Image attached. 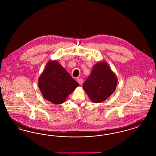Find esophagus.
Wrapping results in <instances>:
<instances>
[{
    "label": "esophagus",
    "instance_id": "34e87169",
    "mask_svg": "<svg viewBox=\"0 0 156 156\" xmlns=\"http://www.w3.org/2000/svg\"><path fill=\"white\" fill-rule=\"evenodd\" d=\"M77 82L79 83L80 85H81V84H82V83H83V79H82V78H78L77 79Z\"/></svg>",
    "mask_w": 156,
    "mask_h": 156
}]
</instances>
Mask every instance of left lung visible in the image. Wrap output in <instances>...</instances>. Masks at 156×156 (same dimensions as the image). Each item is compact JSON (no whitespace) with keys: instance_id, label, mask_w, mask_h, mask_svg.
<instances>
[{"instance_id":"obj_1","label":"left lung","mask_w":156,"mask_h":156,"mask_svg":"<svg viewBox=\"0 0 156 156\" xmlns=\"http://www.w3.org/2000/svg\"><path fill=\"white\" fill-rule=\"evenodd\" d=\"M117 78L105 62L95 64L92 73L83 84V88L94 103L105 101L115 92Z\"/></svg>"}]
</instances>
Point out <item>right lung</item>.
Segmentation results:
<instances>
[{
  "label": "right lung",
  "mask_w": 156,
  "mask_h": 156,
  "mask_svg": "<svg viewBox=\"0 0 156 156\" xmlns=\"http://www.w3.org/2000/svg\"><path fill=\"white\" fill-rule=\"evenodd\" d=\"M38 87L43 97L54 104L64 103L78 83L56 61L48 62L38 79Z\"/></svg>",
  "instance_id": "add662e5"
}]
</instances>
